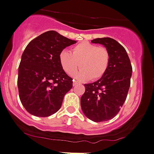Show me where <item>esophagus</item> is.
I'll use <instances>...</instances> for the list:
<instances>
[{
    "instance_id": "1",
    "label": "esophagus",
    "mask_w": 154,
    "mask_h": 154,
    "mask_svg": "<svg viewBox=\"0 0 154 154\" xmlns=\"http://www.w3.org/2000/svg\"><path fill=\"white\" fill-rule=\"evenodd\" d=\"M79 82H78V81H75V80H73V84H72V85H73V86H75V85H79Z\"/></svg>"
}]
</instances>
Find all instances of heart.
Returning a JSON list of instances; mask_svg holds the SVG:
<instances>
[{
  "label": "heart",
  "instance_id": "obj_1",
  "mask_svg": "<svg viewBox=\"0 0 154 154\" xmlns=\"http://www.w3.org/2000/svg\"><path fill=\"white\" fill-rule=\"evenodd\" d=\"M60 64L64 72L72 75L79 66L81 71L75 75L79 79L97 80L105 75L110 63V54L105 47L82 42L72 48V53L62 50L59 54Z\"/></svg>",
  "mask_w": 154,
  "mask_h": 154
}]
</instances>
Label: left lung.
<instances>
[{
	"label": "left lung",
	"instance_id": "obj_1",
	"mask_svg": "<svg viewBox=\"0 0 154 154\" xmlns=\"http://www.w3.org/2000/svg\"><path fill=\"white\" fill-rule=\"evenodd\" d=\"M93 43L104 45L110 54L109 68L97 82L85 84L81 107L85 116L94 122H103L118 115L130 86L132 68L125 48L115 39L97 38Z\"/></svg>",
	"mask_w": 154,
	"mask_h": 154
}]
</instances>
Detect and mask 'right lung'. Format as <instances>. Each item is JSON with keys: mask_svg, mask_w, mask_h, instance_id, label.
<instances>
[{"mask_svg": "<svg viewBox=\"0 0 154 154\" xmlns=\"http://www.w3.org/2000/svg\"><path fill=\"white\" fill-rule=\"evenodd\" d=\"M75 43V40L49 30L26 46L19 66L18 89L27 112L45 118L60 109L65 94L72 88V79L60 66L59 54Z\"/></svg>", "mask_w": 154, "mask_h": 154, "instance_id": "obj_1", "label": "right lung"}]
</instances>
